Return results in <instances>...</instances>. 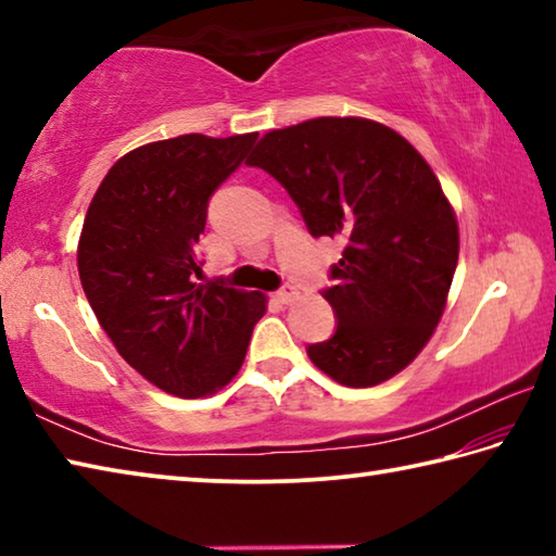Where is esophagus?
Instances as JSON below:
<instances>
[{
	"label": "esophagus",
	"mask_w": 556,
	"mask_h": 556,
	"mask_svg": "<svg viewBox=\"0 0 556 556\" xmlns=\"http://www.w3.org/2000/svg\"><path fill=\"white\" fill-rule=\"evenodd\" d=\"M299 296V291L294 285H285L279 291H277V299L281 301V304H291Z\"/></svg>",
	"instance_id": "1"
}]
</instances>
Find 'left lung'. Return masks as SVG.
Masks as SVG:
<instances>
[{"mask_svg": "<svg viewBox=\"0 0 556 556\" xmlns=\"http://www.w3.org/2000/svg\"><path fill=\"white\" fill-rule=\"evenodd\" d=\"M287 188L314 238L345 248L324 299L336 333L308 357L345 388L407 368L444 314L458 223L439 178L397 131L365 117H316L271 129L248 159Z\"/></svg>", "mask_w": 556, "mask_h": 556, "instance_id": "8db88e82", "label": "left lung"}]
</instances>
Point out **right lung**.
<instances>
[{"label": "right lung", "mask_w": 556, "mask_h": 556, "mask_svg": "<svg viewBox=\"0 0 556 556\" xmlns=\"http://www.w3.org/2000/svg\"><path fill=\"white\" fill-rule=\"evenodd\" d=\"M257 131L181 135L131 149L102 178L78 242L80 285L117 353L159 390L195 400L238 375L260 291L195 285L208 201Z\"/></svg>", "instance_id": "obj_1"}]
</instances>
